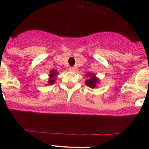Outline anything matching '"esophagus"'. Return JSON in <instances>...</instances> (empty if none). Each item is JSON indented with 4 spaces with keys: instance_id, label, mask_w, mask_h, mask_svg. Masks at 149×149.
<instances>
[{
    "instance_id": "esophagus-1",
    "label": "esophagus",
    "mask_w": 149,
    "mask_h": 149,
    "mask_svg": "<svg viewBox=\"0 0 149 149\" xmlns=\"http://www.w3.org/2000/svg\"><path fill=\"white\" fill-rule=\"evenodd\" d=\"M68 70H69V71H74L75 68L73 67H70L68 68Z\"/></svg>"
}]
</instances>
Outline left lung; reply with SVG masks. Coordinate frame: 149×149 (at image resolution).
I'll list each match as a JSON object with an SVG mask.
<instances>
[{
	"mask_svg": "<svg viewBox=\"0 0 149 149\" xmlns=\"http://www.w3.org/2000/svg\"><path fill=\"white\" fill-rule=\"evenodd\" d=\"M86 76H87L88 79L85 81V84L92 89L97 87V84L100 83V79L97 77L96 75L92 73H87Z\"/></svg>",
	"mask_w": 149,
	"mask_h": 149,
	"instance_id": "obj_1",
	"label": "left lung"
}]
</instances>
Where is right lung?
<instances>
[{
	"label": "right lung",
	"mask_w": 149,
	"mask_h": 149,
	"mask_svg": "<svg viewBox=\"0 0 149 149\" xmlns=\"http://www.w3.org/2000/svg\"><path fill=\"white\" fill-rule=\"evenodd\" d=\"M57 75H58V72H57L55 69H53V70H50L49 75V81L48 82H47V83H48L47 85L53 84L55 82Z\"/></svg>",
	"instance_id": "obj_1"
}]
</instances>
